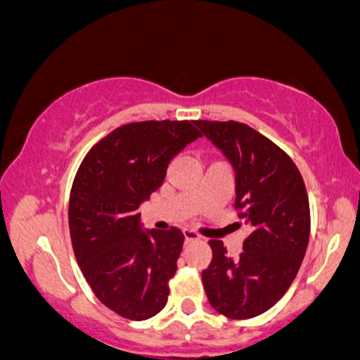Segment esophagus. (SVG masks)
<instances>
[{"mask_svg":"<svg viewBox=\"0 0 360 360\" xmlns=\"http://www.w3.org/2000/svg\"><path fill=\"white\" fill-rule=\"evenodd\" d=\"M184 237L186 240H200L201 235L196 232V230H191V229H186L184 230Z\"/></svg>","mask_w":360,"mask_h":360,"instance_id":"34e87169","label":"esophagus"}]
</instances>
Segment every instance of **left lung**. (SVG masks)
<instances>
[{"instance_id": "8db88e82", "label": "left lung", "mask_w": 360, "mask_h": 360, "mask_svg": "<svg viewBox=\"0 0 360 360\" xmlns=\"http://www.w3.org/2000/svg\"><path fill=\"white\" fill-rule=\"evenodd\" d=\"M196 125L232 164L235 208L252 229L235 259L210 240L203 286L218 313L247 320L274 307L298 274L309 240L308 193L291 157L257 130L233 120Z\"/></svg>"}]
</instances>
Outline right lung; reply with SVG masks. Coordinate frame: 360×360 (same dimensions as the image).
<instances>
[{"label": "right lung", "instance_id": "obj_1", "mask_svg": "<svg viewBox=\"0 0 360 360\" xmlns=\"http://www.w3.org/2000/svg\"><path fill=\"white\" fill-rule=\"evenodd\" d=\"M196 122H135L115 128L81 162L69 230L82 274L105 307L147 320L166 307L184 233L142 230L139 208L166 179L172 157L201 137Z\"/></svg>", "mask_w": 360, "mask_h": 360}]
</instances>
